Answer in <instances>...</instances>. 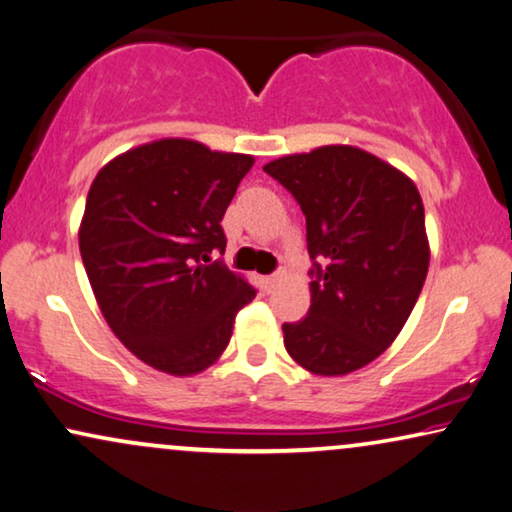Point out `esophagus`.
Listing matches in <instances>:
<instances>
[{"label":"esophagus","instance_id":"1","mask_svg":"<svg viewBox=\"0 0 512 512\" xmlns=\"http://www.w3.org/2000/svg\"><path fill=\"white\" fill-rule=\"evenodd\" d=\"M281 278H283V274H271V276L264 278V285H267V290L274 288V285H276L278 281H281Z\"/></svg>","mask_w":512,"mask_h":512}]
</instances>
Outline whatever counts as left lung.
<instances>
[{
    "label": "left lung",
    "instance_id": "1",
    "mask_svg": "<svg viewBox=\"0 0 512 512\" xmlns=\"http://www.w3.org/2000/svg\"><path fill=\"white\" fill-rule=\"evenodd\" d=\"M306 215L309 316L283 325L290 358L318 377L370 365L400 335L424 288V203L403 170L351 145L269 161Z\"/></svg>",
    "mask_w": 512,
    "mask_h": 512
}]
</instances>
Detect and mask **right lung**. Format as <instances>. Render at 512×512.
<instances>
[{"instance_id":"right-lung-1","label":"right lung","mask_w":512,"mask_h":512,"mask_svg":"<svg viewBox=\"0 0 512 512\" xmlns=\"http://www.w3.org/2000/svg\"><path fill=\"white\" fill-rule=\"evenodd\" d=\"M255 156L163 138L114 156L95 175L79 224L88 283L119 342L154 370L192 377L227 349L236 313L255 299L213 261L220 227Z\"/></svg>"}]
</instances>
